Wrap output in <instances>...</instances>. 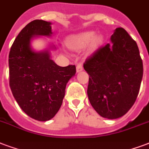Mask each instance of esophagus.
<instances>
[{"instance_id": "esophagus-1", "label": "esophagus", "mask_w": 149, "mask_h": 149, "mask_svg": "<svg viewBox=\"0 0 149 149\" xmlns=\"http://www.w3.org/2000/svg\"><path fill=\"white\" fill-rule=\"evenodd\" d=\"M83 70V66L81 63H79L77 67H76V70H77V72H79V71H81V70Z\"/></svg>"}]
</instances>
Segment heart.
I'll return each instance as SVG.
<instances>
[{
	"label": "heart",
	"mask_w": 149,
	"mask_h": 149,
	"mask_svg": "<svg viewBox=\"0 0 149 149\" xmlns=\"http://www.w3.org/2000/svg\"><path fill=\"white\" fill-rule=\"evenodd\" d=\"M93 32H85L80 33L75 36H72L69 38L66 41V44L70 49H80L84 47L87 46L93 41V45H96L100 41L99 37H95Z\"/></svg>",
	"instance_id": "1"
}]
</instances>
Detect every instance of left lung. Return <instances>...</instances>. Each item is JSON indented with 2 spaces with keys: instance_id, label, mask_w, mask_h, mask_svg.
Returning <instances> with one entry per match:
<instances>
[{
  "instance_id": "left-lung-1",
  "label": "left lung",
  "mask_w": 149,
  "mask_h": 149,
  "mask_svg": "<svg viewBox=\"0 0 149 149\" xmlns=\"http://www.w3.org/2000/svg\"><path fill=\"white\" fill-rule=\"evenodd\" d=\"M107 44L87 58L89 102L104 118L124 116L136 101L143 77V63L136 41L123 27L116 28Z\"/></svg>"
}]
</instances>
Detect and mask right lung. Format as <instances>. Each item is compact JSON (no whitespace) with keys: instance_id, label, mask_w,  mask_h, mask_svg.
I'll list each match as a JSON object with an SVG mask.
<instances>
[{"instance_id":"1","label":"right lung","mask_w":149,"mask_h":149,"mask_svg":"<svg viewBox=\"0 0 149 149\" xmlns=\"http://www.w3.org/2000/svg\"><path fill=\"white\" fill-rule=\"evenodd\" d=\"M51 23L36 19L28 23L13 42L8 56L9 86L24 112L38 121H48L61 107L67 83L76 73L75 65L60 67L49 51L34 52V36H49Z\"/></svg>"}]
</instances>
